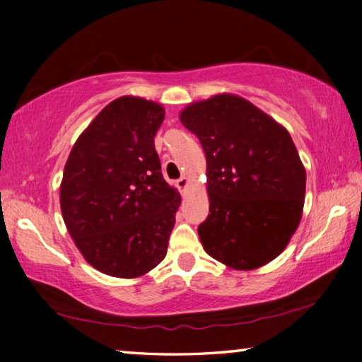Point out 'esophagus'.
<instances>
[{
  "instance_id": "obj_1",
  "label": "esophagus",
  "mask_w": 362,
  "mask_h": 362,
  "mask_svg": "<svg viewBox=\"0 0 362 362\" xmlns=\"http://www.w3.org/2000/svg\"><path fill=\"white\" fill-rule=\"evenodd\" d=\"M188 185V179L187 177H180L179 180H175V187L180 189V192H185V188Z\"/></svg>"
}]
</instances>
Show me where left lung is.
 Returning a JSON list of instances; mask_svg holds the SVG:
<instances>
[{
    "mask_svg": "<svg viewBox=\"0 0 362 362\" xmlns=\"http://www.w3.org/2000/svg\"><path fill=\"white\" fill-rule=\"evenodd\" d=\"M180 121L206 153L211 214L198 226L206 252L235 269L276 259L305 199V168L289 132L231 94L192 103Z\"/></svg>",
    "mask_w": 362,
    "mask_h": 362,
    "instance_id": "1",
    "label": "left lung"
}]
</instances>
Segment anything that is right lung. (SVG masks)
Here are the masks:
<instances>
[{
    "instance_id": "obj_1",
    "label": "right lung",
    "mask_w": 362,
    "mask_h": 362,
    "mask_svg": "<svg viewBox=\"0 0 362 362\" xmlns=\"http://www.w3.org/2000/svg\"><path fill=\"white\" fill-rule=\"evenodd\" d=\"M164 108L124 95L95 116L65 163L60 209L89 265L115 278L148 273L168 252L180 194L161 174Z\"/></svg>"
}]
</instances>
